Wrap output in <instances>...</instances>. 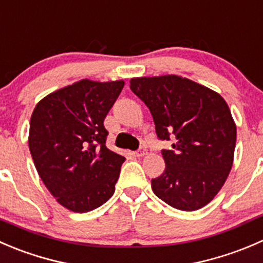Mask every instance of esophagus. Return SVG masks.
<instances>
[{
	"label": "esophagus",
	"mask_w": 263,
	"mask_h": 263,
	"mask_svg": "<svg viewBox=\"0 0 263 263\" xmlns=\"http://www.w3.org/2000/svg\"><path fill=\"white\" fill-rule=\"evenodd\" d=\"M147 155V149H145V148H139V149L138 151H135L134 152V156L135 157H143V156H145Z\"/></svg>",
	"instance_id": "esophagus-1"
}]
</instances>
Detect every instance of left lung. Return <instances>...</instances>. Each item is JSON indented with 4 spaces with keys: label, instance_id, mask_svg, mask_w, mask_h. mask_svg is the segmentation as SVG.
Returning <instances> with one entry per match:
<instances>
[{
    "label": "left lung",
    "instance_id": "obj_1",
    "mask_svg": "<svg viewBox=\"0 0 263 263\" xmlns=\"http://www.w3.org/2000/svg\"><path fill=\"white\" fill-rule=\"evenodd\" d=\"M130 89L152 114L166 167L152 179L156 196L174 209L196 211L222 188L234 161L236 125L230 108L215 90L178 75L130 79Z\"/></svg>",
    "mask_w": 263,
    "mask_h": 263
}]
</instances>
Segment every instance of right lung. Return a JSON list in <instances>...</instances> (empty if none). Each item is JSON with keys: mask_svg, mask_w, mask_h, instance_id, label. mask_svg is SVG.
<instances>
[{"mask_svg": "<svg viewBox=\"0 0 263 263\" xmlns=\"http://www.w3.org/2000/svg\"><path fill=\"white\" fill-rule=\"evenodd\" d=\"M124 80L82 79L42 98L30 118L29 149L49 193L78 214L112 197L125 157L106 147V115Z\"/></svg>", "mask_w": 263, "mask_h": 263, "instance_id": "obj_1", "label": "right lung"}]
</instances>
